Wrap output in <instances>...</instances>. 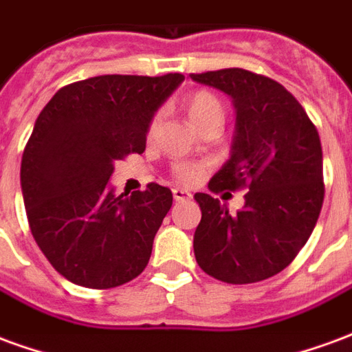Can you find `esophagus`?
I'll return each instance as SVG.
<instances>
[{"instance_id": "obj_1", "label": "esophagus", "mask_w": 352, "mask_h": 352, "mask_svg": "<svg viewBox=\"0 0 352 352\" xmlns=\"http://www.w3.org/2000/svg\"><path fill=\"white\" fill-rule=\"evenodd\" d=\"M173 198H175V201H188V199H192V194L184 188H173Z\"/></svg>"}]
</instances>
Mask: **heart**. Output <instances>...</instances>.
I'll return each instance as SVG.
<instances>
[{
	"label": "heart",
	"instance_id": "heart-1",
	"mask_svg": "<svg viewBox=\"0 0 352 352\" xmlns=\"http://www.w3.org/2000/svg\"><path fill=\"white\" fill-rule=\"evenodd\" d=\"M184 111L186 116L192 122L194 128H204L207 122L213 120H221L222 122V103L214 94L207 92V90H199V92L190 94L186 101H184ZM154 126H156V118H153V122L148 126V133H153ZM198 168L194 164H177L173 168V175L183 183H192L198 177Z\"/></svg>",
	"mask_w": 352,
	"mask_h": 352
}]
</instances>
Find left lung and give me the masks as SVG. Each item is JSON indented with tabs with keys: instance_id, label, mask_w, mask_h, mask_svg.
<instances>
[{
	"instance_id": "left-lung-1",
	"label": "left lung",
	"mask_w": 352,
	"mask_h": 352,
	"mask_svg": "<svg viewBox=\"0 0 352 352\" xmlns=\"http://www.w3.org/2000/svg\"><path fill=\"white\" fill-rule=\"evenodd\" d=\"M190 79L224 92L236 109L230 158L209 190H247L236 214L219 198L194 194L201 209L196 262L232 285L270 279L296 258L317 224L324 199L318 131L294 96L267 77L234 67Z\"/></svg>"
}]
</instances>
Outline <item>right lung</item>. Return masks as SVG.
<instances>
[{"label":"right lung","mask_w":352,"mask_h":352,"mask_svg":"<svg viewBox=\"0 0 352 352\" xmlns=\"http://www.w3.org/2000/svg\"><path fill=\"white\" fill-rule=\"evenodd\" d=\"M184 77L100 75L58 90L35 120L20 184L32 236L60 275L113 288L148 264L173 204L166 186L115 194V162L145 151L156 111Z\"/></svg>","instance_id":"obj_1"}]
</instances>
